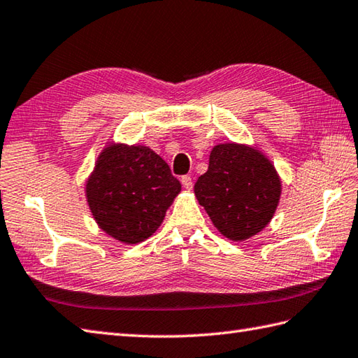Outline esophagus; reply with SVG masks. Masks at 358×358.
<instances>
[{
  "mask_svg": "<svg viewBox=\"0 0 358 358\" xmlns=\"http://www.w3.org/2000/svg\"><path fill=\"white\" fill-rule=\"evenodd\" d=\"M181 185H183V187H186V189H191L192 187V178L189 177V175H183V177H181Z\"/></svg>",
  "mask_w": 358,
  "mask_h": 358,
  "instance_id": "1",
  "label": "esophagus"
}]
</instances>
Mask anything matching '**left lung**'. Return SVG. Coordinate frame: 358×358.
Returning a JSON list of instances; mask_svg holds the SVG:
<instances>
[{"instance_id":"8db88e82","label":"left lung","mask_w":358,"mask_h":358,"mask_svg":"<svg viewBox=\"0 0 358 358\" xmlns=\"http://www.w3.org/2000/svg\"><path fill=\"white\" fill-rule=\"evenodd\" d=\"M194 192L217 229L232 241H241L271 222L281 183L262 152L226 143L212 149L208 172L196 180Z\"/></svg>"}]
</instances>
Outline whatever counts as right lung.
Here are the masks:
<instances>
[{
    "label": "right lung",
    "mask_w": 358,
    "mask_h": 358,
    "mask_svg": "<svg viewBox=\"0 0 358 358\" xmlns=\"http://www.w3.org/2000/svg\"><path fill=\"white\" fill-rule=\"evenodd\" d=\"M180 191V181L162 157L149 148L124 144H110L101 152L86 185L98 226L127 245L158 229Z\"/></svg>",
    "instance_id": "1"
}]
</instances>
